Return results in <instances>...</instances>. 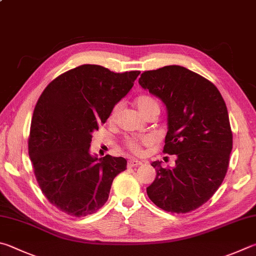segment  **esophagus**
Masks as SVG:
<instances>
[{
  "mask_svg": "<svg viewBox=\"0 0 256 256\" xmlns=\"http://www.w3.org/2000/svg\"><path fill=\"white\" fill-rule=\"evenodd\" d=\"M141 164H142V161H138L136 159H131L128 162V166H130V168H134V166H138Z\"/></svg>",
  "mask_w": 256,
  "mask_h": 256,
  "instance_id": "esophagus-1",
  "label": "esophagus"
}]
</instances>
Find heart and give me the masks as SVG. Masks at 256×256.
<instances>
[{"instance_id": "heart-1", "label": "heart", "mask_w": 256, "mask_h": 256, "mask_svg": "<svg viewBox=\"0 0 256 256\" xmlns=\"http://www.w3.org/2000/svg\"><path fill=\"white\" fill-rule=\"evenodd\" d=\"M136 105L138 110H140V113L143 116H146L148 113L152 112V110H159V104H158V102L153 98V97L148 96V95L138 96L136 100ZM120 110V104H116L113 108V110H110V120H114L116 118V116H118ZM146 143H148V141H146V140L138 141V140H136V138H128L125 140V146H128L130 151H132L134 153H141L142 146Z\"/></svg>"}]
</instances>
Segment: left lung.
<instances>
[{"instance_id": "obj_1", "label": "left lung", "mask_w": 256, "mask_h": 256, "mask_svg": "<svg viewBox=\"0 0 256 256\" xmlns=\"http://www.w3.org/2000/svg\"><path fill=\"white\" fill-rule=\"evenodd\" d=\"M138 84L166 105L164 152L176 156L174 168L152 162L156 176L148 196L166 212L194 210L212 197L228 169L233 133L225 102L212 82L176 64L142 72Z\"/></svg>"}]
</instances>
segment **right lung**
I'll use <instances>...</instances> for the list:
<instances>
[{
  "mask_svg": "<svg viewBox=\"0 0 256 256\" xmlns=\"http://www.w3.org/2000/svg\"><path fill=\"white\" fill-rule=\"evenodd\" d=\"M140 72H114L82 64L44 88L34 110L29 156L36 179L50 204L70 216L94 214L108 202L110 186L126 169L122 156H92V134L126 96Z\"/></svg>",
  "mask_w": 256,
  "mask_h": 256,
  "instance_id": "1",
  "label": "right lung"
}]
</instances>
